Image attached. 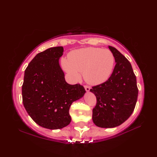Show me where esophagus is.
Listing matches in <instances>:
<instances>
[{
  "mask_svg": "<svg viewBox=\"0 0 157 157\" xmlns=\"http://www.w3.org/2000/svg\"><path fill=\"white\" fill-rule=\"evenodd\" d=\"M84 88H85V90L87 92H88L90 90V86H84Z\"/></svg>",
  "mask_w": 157,
  "mask_h": 157,
  "instance_id": "obj_1",
  "label": "esophagus"
}]
</instances>
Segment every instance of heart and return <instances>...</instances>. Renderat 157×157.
Listing matches in <instances>:
<instances>
[{
  "label": "heart",
  "instance_id": "1",
  "mask_svg": "<svg viewBox=\"0 0 157 157\" xmlns=\"http://www.w3.org/2000/svg\"><path fill=\"white\" fill-rule=\"evenodd\" d=\"M115 59L109 49L88 47L74 50L68 55V60L62 59V65L73 78L79 79L83 71L85 81L97 85L111 75Z\"/></svg>",
  "mask_w": 157,
  "mask_h": 157
}]
</instances>
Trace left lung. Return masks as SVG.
Masks as SVG:
<instances>
[{
	"label": "left lung",
	"mask_w": 157,
	"mask_h": 157,
	"mask_svg": "<svg viewBox=\"0 0 157 157\" xmlns=\"http://www.w3.org/2000/svg\"><path fill=\"white\" fill-rule=\"evenodd\" d=\"M109 48L115 57V68L108 80L90 90L96 97L93 122L103 128H115L125 122L134 111L138 94L131 63L118 50L111 46Z\"/></svg>",
	"instance_id": "left-lung-1"
}]
</instances>
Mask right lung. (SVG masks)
I'll list each match as a JSON object with an SVG mask.
<instances>
[{"label":"right lung","mask_w":157,"mask_h":157,"mask_svg":"<svg viewBox=\"0 0 157 157\" xmlns=\"http://www.w3.org/2000/svg\"><path fill=\"white\" fill-rule=\"evenodd\" d=\"M63 46L38 53L25 70L22 85L23 106L40 126L61 129L71 121L69 108L85 94L84 86L69 84L59 65Z\"/></svg>","instance_id":"add662e5"}]
</instances>
